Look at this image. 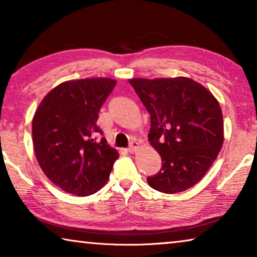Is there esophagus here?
<instances>
[{"label":"esophagus","instance_id":"obj_1","mask_svg":"<svg viewBox=\"0 0 257 257\" xmlns=\"http://www.w3.org/2000/svg\"><path fill=\"white\" fill-rule=\"evenodd\" d=\"M138 146H139V144H138L136 141L132 142V144H130L129 147H128V152H129V153H135V152H136V150L138 149Z\"/></svg>","mask_w":257,"mask_h":257}]
</instances>
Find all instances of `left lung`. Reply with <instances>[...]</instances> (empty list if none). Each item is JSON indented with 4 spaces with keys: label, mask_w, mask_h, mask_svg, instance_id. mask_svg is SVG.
Here are the masks:
<instances>
[{
    "label": "left lung",
    "mask_w": 257,
    "mask_h": 257,
    "mask_svg": "<svg viewBox=\"0 0 257 257\" xmlns=\"http://www.w3.org/2000/svg\"><path fill=\"white\" fill-rule=\"evenodd\" d=\"M151 115L149 141L162 168L147 182L176 194L189 189L211 168L223 144L220 104L210 90L190 78L129 80Z\"/></svg>",
    "instance_id": "8db88e82"
}]
</instances>
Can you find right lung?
Here are the masks:
<instances>
[{"instance_id":"right-lung-1","label":"right lung","mask_w":257,"mask_h":257,"mask_svg":"<svg viewBox=\"0 0 257 257\" xmlns=\"http://www.w3.org/2000/svg\"><path fill=\"white\" fill-rule=\"evenodd\" d=\"M110 78L64 81L43 98L33 118V144L46 177L69 194L88 196L106 184L119 153L96 124L114 88Z\"/></svg>"}]
</instances>
